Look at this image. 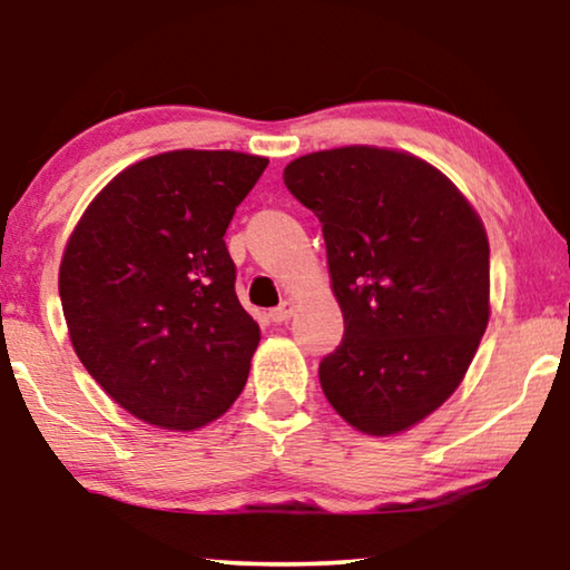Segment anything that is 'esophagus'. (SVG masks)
Here are the masks:
<instances>
[{"mask_svg":"<svg viewBox=\"0 0 570 570\" xmlns=\"http://www.w3.org/2000/svg\"><path fill=\"white\" fill-rule=\"evenodd\" d=\"M291 316H293V301L291 298H285L277 308L269 311V318H272V322H277V324L287 322V318H291Z\"/></svg>","mask_w":570,"mask_h":570,"instance_id":"34e87169","label":"esophagus"}]
</instances>
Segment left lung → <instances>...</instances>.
<instances>
[{
	"instance_id": "8db88e82",
	"label": "left lung",
	"mask_w": 570,
	"mask_h": 570,
	"mask_svg": "<svg viewBox=\"0 0 570 570\" xmlns=\"http://www.w3.org/2000/svg\"><path fill=\"white\" fill-rule=\"evenodd\" d=\"M283 178L322 223L345 318L318 363L326 400L361 433L407 431L456 392L485 334L480 215L439 168L384 147L303 155Z\"/></svg>"
}]
</instances>
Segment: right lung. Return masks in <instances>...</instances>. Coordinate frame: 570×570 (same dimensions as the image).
<instances>
[{"mask_svg":"<svg viewBox=\"0 0 570 570\" xmlns=\"http://www.w3.org/2000/svg\"><path fill=\"white\" fill-rule=\"evenodd\" d=\"M267 163L233 150L139 160L67 240L59 295L75 353L145 423L197 431L244 392L259 324L223 236Z\"/></svg>","mask_w":570,"mask_h":570,"instance_id":"1","label":"right lung"}]
</instances>
